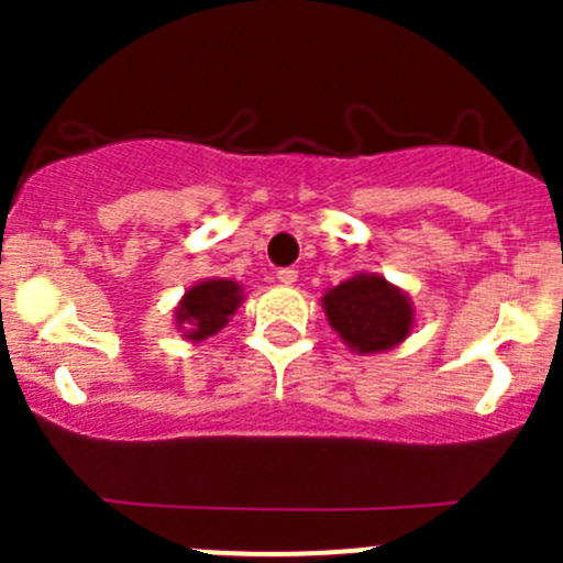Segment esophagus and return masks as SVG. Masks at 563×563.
Masks as SVG:
<instances>
[{
    "label": "esophagus",
    "mask_w": 563,
    "mask_h": 563,
    "mask_svg": "<svg viewBox=\"0 0 563 563\" xmlns=\"http://www.w3.org/2000/svg\"><path fill=\"white\" fill-rule=\"evenodd\" d=\"M276 278H278V282H282V285H296L298 271H292V267H282V271L276 273Z\"/></svg>",
    "instance_id": "esophagus-1"
}]
</instances>
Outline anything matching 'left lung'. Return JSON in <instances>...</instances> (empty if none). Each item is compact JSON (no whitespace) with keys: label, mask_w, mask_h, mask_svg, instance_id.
<instances>
[{"label":"left lung","mask_w":563,"mask_h":563,"mask_svg":"<svg viewBox=\"0 0 563 563\" xmlns=\"http://www.w3.org/2000/svg\"><path fill=\"white\" fill-rule=\"evenodd\" d=\"M327 321L357 355L386 352L415 327V307L400 287L389 285L377 273H357L327 290Z\"/></svg>","instance_id":"8db88e82"}]
</instances>
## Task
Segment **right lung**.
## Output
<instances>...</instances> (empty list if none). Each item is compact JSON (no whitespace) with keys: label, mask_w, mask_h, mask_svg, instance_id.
Wrapping results in <instances>:
<instances>
[{"label":"right lung","mask_w":563,"mask_h":563,"mask_svg":"<svg viewBox=\"0 0 563 563\" xmlns=\"http://www.w3.org/2000/svg\"><path fill=\"white\" fill-rule=\"evenodd\" d=\"M242 285L231 278H206L200 285L188 287L180 298V307L174 310L177 327L188 341H206L217 335L228 324V318L242 305Z\"/></svg>","instance_id":"right-lung-1"}]
</instances>
